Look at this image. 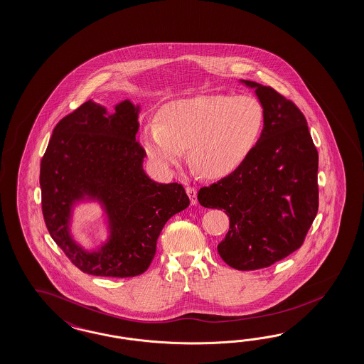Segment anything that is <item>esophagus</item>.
<instances>
[{
    "label": "esophagus",
    "mask_w": 364,
    "mask_h": 364,
    "mask_svg": "<svg viewBox=\"0 0 364 364\" xmlns=\"http://www.w3.org/2000/svg\"><path fill=\"white\" fill-rule=\"evenodd\" d=\"M186 195L191 200V204L197 205V191H196L193 186H186Z\"/></svg>",
    "instance_id": "1"
}]
</instances>
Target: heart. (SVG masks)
<instances>
[{
  "mask_svg": "<svg viewBox=\"0 0 364 364\" xmlns=\"http://www.w3.org/2000/svg\"><path fill=\"white\" fill-rule=\"evenodd\" d=\"M264 107L247 95H206L175 101L144 127V150L160 168L175 167L188 149L191 167L206 178L230 175L255 149Z\"/></svg>",
  "mask_w": 364,
  "mask_h": 364,
  "instance_id": "b5f03b06",
  "label": "heart"
}]
</instances>
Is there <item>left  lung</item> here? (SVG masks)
<instances>
[{
    "label": "left lung",
    "instance_id": "obj_1",
    "mask_svg": "<svg viewBox=\"0 0 364 364\" xmlns=\"http://www.w3.org/2000/svg\"><path fill=\"white\" fill-rule=\"evenodd\" d=\"M255 89L264 126L255 149L229 176L198 192L204 208L223 209L230 228L218 245L226 264L252 271L301 247L318 212V152L300 109L271 87Z\"/></svg>",
    "mask_w": 364,
    "mask_h": 364
}]
</instances>
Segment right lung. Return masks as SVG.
Segmentation results:
<instances>
[{
  "label": "right lung",
  "instance_id": "right-lung-1",
  "mask_svg": "<svg viewBox=\"0 0 364 364\" xmlns=\"http://www.w3.org/2000/svg\"><path fill=\"white\" fill-rule=\"evenodd\" d=\"M139 105L121 101L113 113L92 100L62 118L41 161L42 212L55 243L80 271L133 277L150 267L166 222L184 210L181 184H160L144 169L136 141ZM97 200L107 214L109 237L95 252L71 238L73 206Z\"/></svg>",
  "mask_w": 364,
  "mask_h": 364
}]
</instances>
